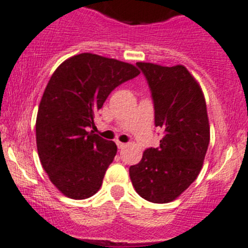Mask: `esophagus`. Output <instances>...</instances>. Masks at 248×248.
<instances>
[{
    "instance_id": "1",
    "label": "esophagus",
    "mask_w": 248,
    "mask_h": 248,
    "mask_svg": "<svg viewBox=\"0 0 248 248\" xmlns=\"http://www.w3.org/2000/svg\"><path fill=\"white\" fill-rule=\"evenodd\" d=\"M117 146H118V148H119V150H122V148L125 147L126 143H123V142H120V141H117Z\"/></svg>"
}]
</instances>
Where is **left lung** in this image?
Listing matches in <instances>:
<instances>
[{
    "mask_svg": "<svg viewBox=\"0 0 248 248\" xmlns=\"http://www.w3.org/2000/svg\"><path fill=\"white\" fill-rule=\"evenodd\" d=\"M147 80L155 108V125L163 138L146 148L129 168L131 183L142 199L168 203L196 180L209 145L206 101L197 81L184 65L136 63Z\"/></svg>",
    "mask_w": 248,
    "mask_h": 248,
    "instance_id": "obj_1",
    "label": "left lung"
}]
</instances>
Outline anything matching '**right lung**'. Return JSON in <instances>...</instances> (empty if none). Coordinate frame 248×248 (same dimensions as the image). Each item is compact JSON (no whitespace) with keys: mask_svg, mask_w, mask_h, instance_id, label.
Here are the masks:
<instances>
[{"mask_svg":"<svg viewBox=\"0 0 248 248\" xmlns=\"http://www.w3.org/2000/svg\"><path fill=\"white\" fill-rule=\"evenodd\" d=\"M139 74L133 64L93 53L64 61L52 74L37 112V152L49 180L69 199L100 190L117 145L90 129L109 93Z\"/></svg>","mask_w":248,"mask_h":248,"instance_id":"right-lung-1","label":"right lung"}]
</instances>
